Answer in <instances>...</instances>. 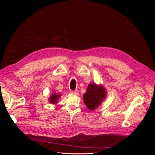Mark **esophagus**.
Masks as SVG:
<instances>
[{
	"label": "esophagus",
	"instance_id": "obj_1",
	"mask_svg": "<svg viewBox=\"0 0 155 155\" xmlns=\"http://www.w3.org/2000/svg\"><path fill=\"white\" fill-rule=\"evenodd\" d=\"M70 93L72 94H74V95H78L79 92L77 90H76V91H70Z\"/></svg>",
	"mask_w": 155,
	"mask_h": 155
}]
</instances>
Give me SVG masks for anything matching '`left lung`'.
<instances>
[{
  "label": "left lung",
  "mask_w": 155,
  "mask_h": 155,
  "mask_svg": "<svg viewBox=\"0 0 155 155\" xmlns=\"http://www.w3.org/2000/svg\"><path fill=\"white\" fill-rule=\"evenodd\" d=\"M106 96L105 88L101 85H96L95 83L89 84L86 92L83 96L84 103L91 110L97 109L105 99Z\"/></svg>",
  "instance_id": "1"
}]
</instances>
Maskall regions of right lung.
Listing matches in <instances>:
<instances>
[{"instance_id":"add662e5","label":"right lung","mask_w":155,"mask_h":155,"mask_svg":"<svg viewBox=\"0 0 155 155\" xmlns=\"http://www.w3.org/2000/svg\"><path fill=\"white\" fill-rule=\"evenodd\" d=\"M60 96H61V94H56L55 92H54L50 96V97L49 98V102L51 103V104H57Z\"/></svg>"}]
</instances>
